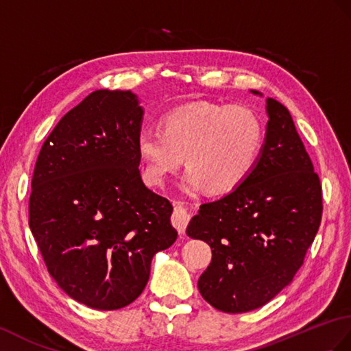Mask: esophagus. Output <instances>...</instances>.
I'll return each instance as SVG.
<instances>
[{
  "label": "esophagus",
  "instance_id": "1",
  "mask_svg": "<svg viewBox=\"0 0 351 351\" xmlns=\"http://www.w3.org/2000/svg\"><path fill=\"white\" fill-rule=\"evenodd\" d=\"M189 221H190V214L186 213V209L182 205H176L175 213L172 215V224L179 232V234L185 233V227H186V224H189Z\"/></svg>",
  "mask_w": 351,
  "mask_h": 351
}]
</instances>
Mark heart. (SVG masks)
<instances>
[{"mask_svg": "<svg viewBox=\"0 0 351 351\" xmlns=\"http://www.w3.org/2000/svg\"><path fill=\"white\" fill-rule=\"evenodd\" d=\"M265 128L247 106L195 103L166 113L161 130L143 128L137 134V152L145 179L165 184L182 166L186 191L208 186L223 194L238 189L256 167Z\"/></svg>", "mask_w": 351, "mask_h": 351, "instance_id": "heart-1", "label": "heart"}]
</instances>
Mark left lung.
I'll list each match as a JSON object with an SVG mask.
<instances>
[{
	"label": "left lung",
	"instance_id": "obj_1",
	"mask_svg": "<svg viewBox=\"0 0 351 351\" xmlns=\"http://www.w3.org/2000/svg\"><path fill=\"white\" fill-rule=\"evenodd\" d=\"M266 112L265 145L251 175L203 203L186 227L213 250L197 287L223 313L252 311L289 286L322 221L320 179L290 112L275 99L266 100Z\"/></svg>",
	"mask_w": 351,
	"mask_h": 351
}]
</instances>
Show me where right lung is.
I'll return each mask as SVG.
<instances>
[{"label":"right lung","instance_id":"obj_1","mask_svg":"<svg viewBox=\"0 0 351 351\" xmlns=\"http://www.w3.org/2000/svg\"><path fill=\"white\" fill-rule=\"evenodd\" d=\"M142 118L132 91L91 93L47 136L32 173L29 229L49 274L103 311L141 296L152 257L178 238L172 203L138 170Z\"/></svg>","mask_w":351,"mask_h":351}]
</instances>
